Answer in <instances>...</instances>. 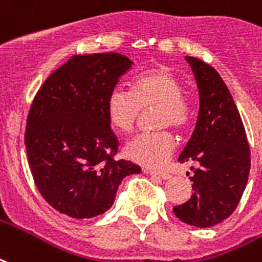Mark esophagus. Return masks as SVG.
<instances>
[{
    "label": "esophagus",
    "instance_id": "1",
    "mask_svg": "<svg viewBox=\"0 0 262 262\" xmlns=\"http://www.w3.org/2000/svg\"><path fill=\"white\" fill-rule=\"evenodd\" d=\"M144 173H148V175H151V176H157V178H161V179H164V180L170 179L169 173H166V172H160V170L144 169Z\"/></svg>",
    "mask_w": 262,
    "mask_h": 262
}]
</instances>
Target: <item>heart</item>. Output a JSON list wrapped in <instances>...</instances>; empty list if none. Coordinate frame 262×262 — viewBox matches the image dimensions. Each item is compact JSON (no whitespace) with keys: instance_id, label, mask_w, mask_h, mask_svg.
I'll use <instances>...</instances> for the list:
<instances>
[{"instance_id":"1","label":"heart","mask_w":262,"mask_h":262,"mask_svg":"<svg viewBox=\"0 0 262 262\" xmlns=\"http://www.w3.org/2000/svg\"><path fill=\"white\" fill-rule=\"evenodd\" d=\"M157 106L158 127L172 126L182 130L191 121V105L182 94V83L165 68L144 72L133 80L130 90L114 87L106 100L108 121L116 130L130 132L141 110ZM175 137L169 130L140 133L126 143L125 156L140 165L158 168L165 164L175 150Z\"/></svg>"}]
</instances>
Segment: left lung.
Wrapping results in <instances>:
<instances>
[{
	"mask_svg": "<svg viewBox=\"0 0 262 262\" xmlns=\"http://www.w3.org/2000/svg\"><path fill=\"white\" fill-rule=\"evenodd\" d=\"M199 87L200 108L179 162H195L189 179L194 193L173 212L185 224L210 228L239 204L250 172V147L233 97L220 73L199 58L186 57ZM193 169V166H191Z\"/></svg>",
	"mask_w": 262,
	"mask_h": 262,
	"instance_id": "1",
	"label": "left lung"
}]
</instances>
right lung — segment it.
I'll list each match as a JSON object with an SVG mask.
<instances>
[{"instance_id": "1", "label": "right lung", "mask_w": 262, "mask_h": 262, "mask_svg": "<svg viewBox=\"0 0 262 262\" xmlns=\"http://www.w3.org/2000/svg\"><path fill=\"white\" fill-rule=\"evenodd\" d=\"M133 62L122 54L73 55L34 97L25 133L33 179L44 200L71 218L108 211L126 176L139 165L115 161L119 141L106 100Z\"/></svg>"}]
</instances>
